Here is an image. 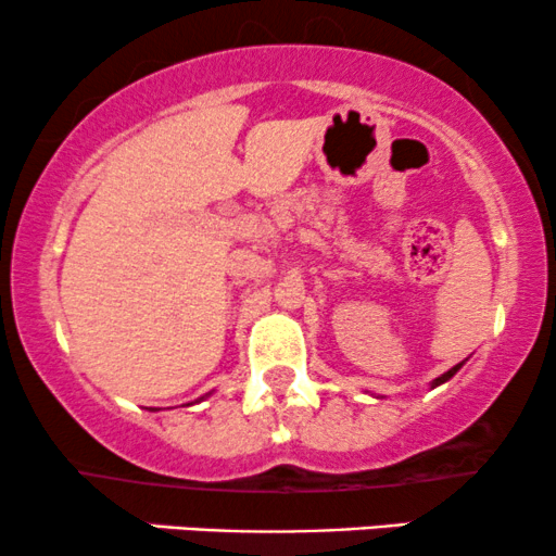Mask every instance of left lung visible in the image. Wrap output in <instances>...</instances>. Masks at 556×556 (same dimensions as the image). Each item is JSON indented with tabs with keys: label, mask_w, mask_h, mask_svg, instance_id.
Returning <instances> with one entry per match:
<instances>
[{
	"label": "left lung",
	"mask_w": 556,
	"mask_h": 556,
	"mask_svg": "<svg viewBox=\"0 0 556 556\" xmlns=\"http://www.w3.org/2000/svg\"><path fill=\"white\" fill-rule=\"evenodd\" d=\"M460 368H463V363H457V366H452V368H450V371H446V374H442V376H437V379H433V381H431V389L442 387V384H444V381H450V379H452V376H455L457 371H460Z\"/></svg>",
	"instance_id": "obj_1"
}]
</instances>
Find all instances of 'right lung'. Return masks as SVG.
Wrapping results in <instances>:
<instances>
[{"label":"right lung","mask_w":556,"mask_h":556,"mask_svg":"<svg viewBox=\"0 0 556 556\" xmlns=\"http://www.w3.org/2000/svg\"><path fill=\"white\" fill-rule=\"evenodd\" d=\"M206 397H208V394H203V397H201V400H206ZM195 402H198V400H195Z\"/></svg>","instance_id":"add662e5"}]
</instances>
